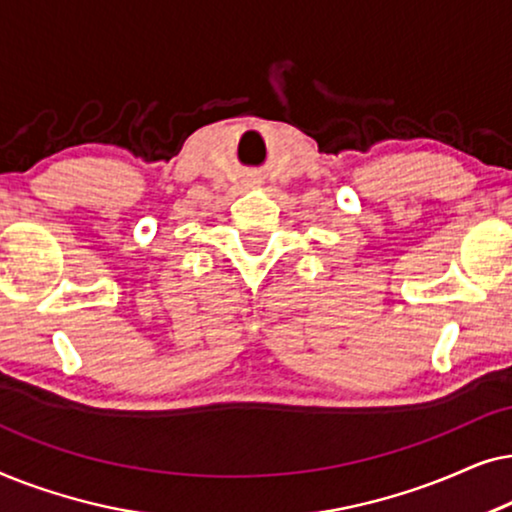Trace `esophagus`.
I'll return each instance as SVG.
<instances>
[{"instance_id":"1","label":"esophagus","mask_w":512,"mask_h":512,"mask_svg":"<svg viewBox=\"0 0 512 512\" xmlns=\"http://www.w3.org/2000/svg\"><path fill=\"white\" fill-rule=\"evenodd\" d=\"M254 184H256V181H254ZM249 186H251V184H249Z\"/></svg>"}]
</instances>
